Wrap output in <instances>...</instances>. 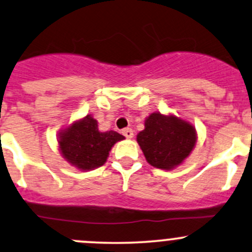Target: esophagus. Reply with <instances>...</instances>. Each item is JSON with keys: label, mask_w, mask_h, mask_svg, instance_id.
I'll use <instances>...</instances> for the list:
<instances>
[{"label": "esophagus", "mask_w": 252, "mask_h": 252, "mask_svg": "<svg viewBox=\"0 0 252 252\" xmlns=\"http://www.w3.org/2000/svg\"><path fill=\"white\" fill-rule=\"evenodd\" d=\"M122 134H123L126 139H131V137L134 136V131H132V129L130 128L123 129V130H122Z\"/></svg>", "instance_id": "1"}]
</instances>
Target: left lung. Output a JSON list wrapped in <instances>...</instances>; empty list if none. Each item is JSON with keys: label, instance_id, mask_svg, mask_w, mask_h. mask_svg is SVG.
I'll return each instance as SVG.
<instances>
[{"label": "left lung", "instance_id": "left-lung-1", "mask_svg": "<svg viewBox=\"0 0 252 252\" xmlns=\"http://www.w3.org/2000/svg\"><path fill=\"white\" fill-rule=\"evenodd\" d=\"M137 142L152 166L171 170L192 151L196 132L181 118L152 113L145 122V130L137 135Z\"/></svg>", "mask_w": 252, "mask_h": 252}]
</instances>
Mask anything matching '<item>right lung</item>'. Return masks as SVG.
Segmentation results:
<instances>
[{"instance_id": "1", "label": "right lung", "mask_w": 252, "mask_h": 252, "mask_svg": "<svg viewBox=\"0 0 252 252\" xmlns=\"http://www.w3.org/2000/svg\"><path fill=\"white\" fill-rule=\"evenodd\" d=\"M123 139V135L112 130L100 132L96 121L87 116L65 129L59 142L63 157L71 165L86 171L104 165L112 146Z\"/></svg>"}]
</instances>
